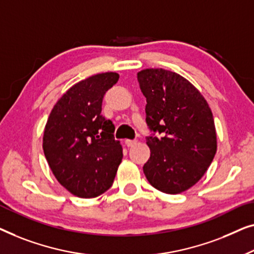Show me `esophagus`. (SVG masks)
<instances>
[{"instance_id": "esophagus-1", "label": "esophagus", "mask_w": 254, "mask_h": 254, "mask_svg": "<svg viewBox=\"0 0 254 254\" xmlns=\"http://www.w3.org/2000/svg\"><path fill=\"white\" fill-rule=\"evenodd\" d=\"M137 144V140H131V139H127L126 140V145L127 146V147H131V146H133V145H135Z\"/></svg>"}]
</instances>
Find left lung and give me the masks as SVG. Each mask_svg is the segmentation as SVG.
<instances>
[{
  "label": "left lung",
  "instance_id": "1",
  "mask_svg": "<svg viewBox=\"0 0 254 254\" xmlns=\"http://www.w3.org/2000/svg\"><path fill=\"white\" fill-rule=\"evenodd\" d=\"M146 98V123L164 137H147L151 156L142 169L149 184L177 194L198 183L216 153L212 110L197 88L181 74L164 69L137 73Z\"/></svg>",
  "mask_w": 254,
  "mask_h": 254
}]
</instances>
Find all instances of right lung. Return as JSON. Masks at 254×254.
Masks as SVG:
<instances>
[{
  "label": "right lung",
  "mask_w": 254,
  "mask_h": 254,
  "mask_svg": "<svg viewBox=\"0 0 254 254\" xmlns=\"http://www.w3.org/2000/svg\"><path fill=\"white\" fill-rule=\"evenodd\" d=\"M119 73L105 72L74 84L56 102L45 127L42 148L59 183L79 198L112 187L123 158L110 120L101 115L106 92Z\"/></svg>",
  "instance_id": "1"
}]
</instances>
